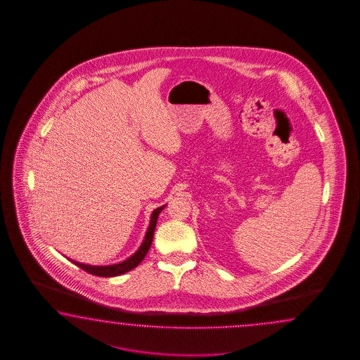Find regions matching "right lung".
Listing matches in <instances>:
<instances>
[{"label":"right lung","mask_w":360,"mask_h":360,"mask_svg":"<svg viewBox=\"0 0 360 360\" xmlns=\"http://www.w3.org/2000/svg\"><path fill=\"white\" fill-rule=\"evenodd\" d=\"M163 208H165V206L154 210L152 217H150V224H149V228L146 230V237H144L143 243L139 247L138 251L134 253L131 257H129L127 260L118 262V264H113V265H107V266H94V265H86V264L77 262V261L70 260V259L69 260L72 261L73 264H76L78 268L84 269V271L90 273L92 276H105V278H108V276H121V274L130 271L132 269L136 268L139 264L144 260L146 253L149 251V248L152 245V240H153L157 219H158V214H161Z\"/></svg>","instance_id":"add662e5"}]
</instances>
